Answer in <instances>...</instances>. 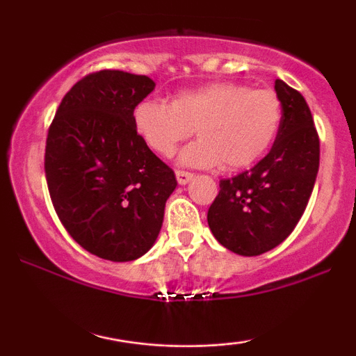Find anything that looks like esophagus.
Wrapping results in <instances>:
<instances>
[{"label": "esophagus", "instance_id": "obj_1", "mask_svg": "<svg viewBox=\"0 0 356 356\" xmlns=\"http://www.w3.org/2000/svg\"><path fill=\"white\" fill-rule=\"evenodd\" d=\"M175 177H177V182L181 184V186H186L187 182L192 181L194 174L186 172V170H175Z\"/></svg>", "mask_w": 356, "mask_h": 356}]
</instances>
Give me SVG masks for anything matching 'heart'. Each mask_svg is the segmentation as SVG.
I'll return each mask as SVG.
<instances>
[{
	"mask_svg": "<svg viewBox=\"0 0 356 356\" xmlns=\"http://www.w3.org/2000/svg\"><path fill=\"white\" fill-rule=\"evenodd\" d=\"M283 105L276 92L216 81L175 93L172 104L144 99L134 108V127L154 152L172 155L192 134L199 138L181 152L192 167L238 170L259 161L276 140Z\"/></svg>",
	"mask_w": 356,
	"mask_h": 356,
	"instance_id": "b5f03b06",
	"label": "heart"
}]
</instances>
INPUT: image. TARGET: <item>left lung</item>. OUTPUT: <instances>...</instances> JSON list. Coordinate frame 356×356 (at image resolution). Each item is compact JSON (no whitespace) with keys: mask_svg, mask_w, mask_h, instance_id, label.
Instances as JSON below:
<instances>
[{"mask_svg":"<svg viewBox=\"0 0 356 356\" xmlns=\"http://www.w3.org/2000/svg\"><path fill=\"white\" fill-rule=\"evenodd\" d=\"M275 90L283 120L271 150L251 170L222 179L207 211L214 238L241 256L271 251L291 234L320 167V138L305 97L283 80Z\"/></svg>","mask_w":356,"mask_h":356,"instance_id":"8db88e82","label":"left lung"}]
</instances>
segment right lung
Returning <instances> with one entry per match:
<instances>
[{
	"label": "right lung",
	"mask_w": 356,
	"mask_h": 356,
	"mask_svg": "<svg viewBox=\"0 0 356 356\" xmlns=\"http://www.w3.org/2000/svg\"><path fill=\"white\" fill-rule=\"evenodd\" d=\"M154 80L120 70L83 76L63 97L44 149L56 214L81 248L125 263L144 256L161 232L177 181L134 127V108Z\"/></svg>",
	"instance_id": "add662e5"
}]
</instances>
